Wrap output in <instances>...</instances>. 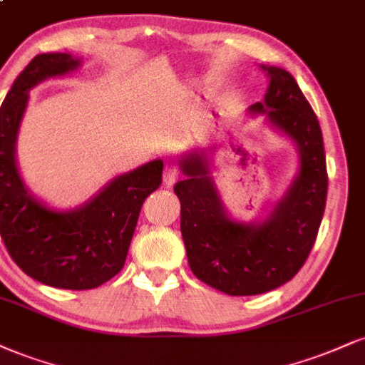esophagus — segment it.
I'll return each instance as SVG.
<instances>
[{
  "instance_id": "34e87169",
  "label": "esophagus",
  "mask_w": 365,
  "mask_h": 365,
  "mask_svg": "<svg viewBox=\"0 0 365 365\" xmlns=\"http://www.w3.org/2000/svg\"><path fill=\"white\" fill-rule=\"evenodd\" d=\"M180 180V170L173 165H166L163 171V182L166 187H173Z\"/></svg>"
}]
</instances>
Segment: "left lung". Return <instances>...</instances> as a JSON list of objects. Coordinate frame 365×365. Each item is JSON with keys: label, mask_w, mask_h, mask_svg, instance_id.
I'll use <instances>...</instances> for the list:
<instances>
[{"label": "left lung", "mask_w": 365, "mask_h": 365, "mask_svg": "<svg viewBox=\"0 0 365 365\" xmlns=\"http://www.w3.org/2000/svg\"><path fill=\"white\" fill-rule=\"evenodd\" d=\"M263 69L269 80L265 103L252 105V110L265 112L272 124L296 140L301 155L299 175L270 217L258 226L232 222L207 177V160L199 153L182 161L187 178L175 185L188 265L197 279L230 296L269 292L291 280L308 260L327 204V158L318 117L285 69Z\"/></svg>", "instance_id": "8db88e82"}]
</instances>
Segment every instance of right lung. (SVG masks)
<instances>
[{"label":"right lung","mask_w":365,"mask_h":365,"mask_svg":"<svg viewBox=\"0 0 365 365\" xmlns=\"http://www.w3.org/2000/svg\"><path fill=\"white\" fill-rule=\"evenodd\" d=\"M69 54H38L0 108V235L29 277L57 289L88 291L122 270L144 200L161 185L163 161L127 173L74 212H54L27 194L15 165V140L29 90L76 69Z\"/></svg>","instance_id":"obj_1"}]
</instances>
